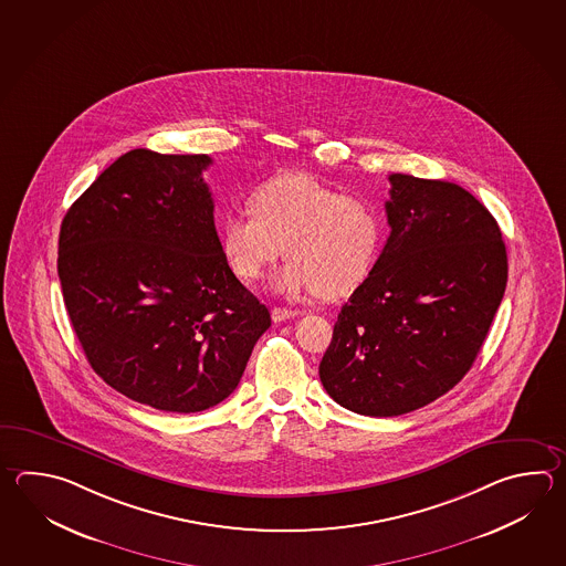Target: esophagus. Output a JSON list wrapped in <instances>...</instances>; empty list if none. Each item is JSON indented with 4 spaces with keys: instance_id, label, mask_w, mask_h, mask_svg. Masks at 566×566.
Returning a JSON list of instances; mask_svg holds the SVG:
<instances>
[{
    "instance_id": "obj_1",
    "label": "esophagus",
    "mask_w": 566,
    "mask_h": 566,
    "mask_svg": "<svg viewBox=\"0 0 566 566\" xmlns=\"http://www.w3.org/2000/svg\"><path fill=\"white\" fill-rule=\"evenodd\" d=\"M296 314H298V312L290 311V308H280V306H276V308H272V321H274V323H284V321L294 318Z\"/></svg>"
}]
</instances>
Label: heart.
<instances>
[{
    "label": "heart",
    "instance_id": "1",
    "mask_svg": "<svg viewBox=\"0 0 566 566\" xmlns=\"http://www.w3.org/2000/svg\"><path fill=\"white\" fill-rule=\"evenodd\" d=\"M248 209L228 211L220 221L221 254L242 282L264 276L284 254L289 262L274 276L277 292L340 298L369 277L381 254L379 209L312 175L265 179L250 191Z\"/></svg>",
    "mask_w": 566,
    "mask_h": 566
}]
</instances>
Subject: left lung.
Segmentation results:
<instances>
[{
    "label": "left lung",
    "instance_id": "1",
    "mask_svg": "<svg viewBox=\"0 0 566 566\" xmlns=\"http://www.w3.org/2000/svg\"><path fill=\"white\" fill-rule=\"evenodd\" d=\"M389 181L391 235L318 367L326 392L358 416H403L453 389L506 290L502 231L470 191L413 175Z\"/></svg>",
    "mask_w": 566,
    "mask_h": 566
}]
</instances>
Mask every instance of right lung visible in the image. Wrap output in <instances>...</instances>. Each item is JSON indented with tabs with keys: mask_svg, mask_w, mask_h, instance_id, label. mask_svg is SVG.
I'll use <instances>...</instances> for the list:
<instances>
[{
	"mask_svg": "<svg viewBox=\"0 0 566 566\" xmlns=\"http://www.w3.org/2000/svg\"><path fill=\"white\" fill-rule=\"evenodd\" d=\"M209 165L208 155L128 150L60 228V284L91 367L167 413L230 397L272 323L221 254Z\"/></svg>",
	"mask_w": 566,
	"mask_h": 566,
	"instance_id": "right-lung-1",
	"label": "right lung"
}]
</instances>
